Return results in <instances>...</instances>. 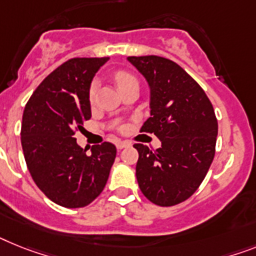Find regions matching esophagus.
Returning <instances> with one entry per match:
<instances>
[{
  "mask_svg": "<svg viewBox=\"0 0 256 256\" xmlns=\"http://www.w3.org/2000/svg\"><path fill=\"white\" fill-rule=\"evenodd\" d=\"M117 150H124V147H128V142H122V140H120V142H117Z\"/></svg>",
  "mask_w": 256,
  "mask_h": 256,
  "instance_id": "esophagus-1",
  "label": "esophagus"
}]
</instances>
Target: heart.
<instances>
[{"mask_svg":"<svg viewBox=\"0 0 256 256\" xmlns=\"http://www.w3.org/2000/svg\"><path fill=\"white\" fill-rule=\"evenodd\" d=\"M114 80H116V83H117L118 88H120L121 91L124 90V88H126V87H128L130 84H132V83H138V79L135 78L132 72H124V70H120V72H116ZM96 90H98V82L94 80L91 83V86H90V88H88V100H90L91 102H94V100H95Z\"/></svg>","mask_w":256,"mask_h":256,"instance_id":"heart-1","label":"heart"}]
</instances>
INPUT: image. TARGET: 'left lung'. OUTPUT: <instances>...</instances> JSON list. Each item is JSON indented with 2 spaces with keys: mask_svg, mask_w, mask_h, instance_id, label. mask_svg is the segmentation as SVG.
Listing matches in <instances>:
<instances>
[{
  "mask_svg": "<svg viewBox=\"0 0 256 256\" xmlns=\"http://www.w3.org/2000/svg\"><path fill=\"white\" fill-rule=\"evenodd\" d=\"M151 88V117L140 132L154 134L161 147L136 143V180L148 200L161 207L194 194L211 166L218 118L203 88L176 62L158 56L128 57Z\"/></svg>",
  "mask_w": 256,
  "mask_h": 256,
  "instance_id": "8db88e82",
  "label": "left lung"
}]
</instances>
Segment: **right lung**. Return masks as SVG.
Listing matches in <instances>:
<instances>
[{
  "label": "right lung",
  "mask_w": 256,
  "mask_h": 256,
  "mask_svg": "<svg viewBox=\"0 0 256 256\" xmlns=\"http://www.w3.org/2000/svg\"><path fill=\"white\" fill-rule=\"evenodd\" d=\"M108 60L64 62L38 84L23 112L20 140L27 168L38 188L62 207L80 208L95 200L114 162V144L104 142L87 154L74 138L91 118L88 88Z\"/></svg>",
  "instance_id": "add662e5"
}]
</instances>
